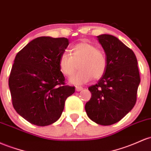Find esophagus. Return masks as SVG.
Here are the masks:
<instances>
[{
  "mask_svg": "<svg viewBox=\"0 0 151 151\" xmlns=\"http://www.w3.org/2000/svg\"><path fill=\"white\" fill-rule=\"evenodd\" d=\"M82 89H83V87H76V91H77V92H80V91H82Z\"/></svg>",
  "mask_w": 151,
  "mask_h": 151,
  "instance_id": "esophagus-1",
  "label": "esophagus"
}]
</instances>
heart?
<instances>
[{
  "instance_id": "b5f03b06",
  "label": "heart",
  "mask_w": 151,
  "mask_h": 151,
  "mask_svg": "<svg viewBox=\"0 0 151 151\" xmlns=\"http://www.w3.org/2000/svg\"><path fill=\"white\" fill-rule=\"evenodd\" d=\"M71 54L64 52L59 59V67L65 76H71L79 64L80 70L71 77V84L80 85L89 82L92 78L100 79L105 74L107 62L105 54L89 41H84L71 48Z\"/></svg>"
}]
</instances>
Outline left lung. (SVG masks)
I'll list each match as a JSON object with an SVG mask.
<instances>
[{
  "label": "left lung",
  "mask_w": 151,
  "mask_h": 151,
  "mask_svg": "<svg viewBox=\"0 0 151 151\" xmlns=\"http://www.w3.org/2000/svg\"><path fill=\"white\" fill-rule=\"evenodd\" d=\"M97 37L105 51L107 66L98 82L88 88L92 96L85 110L92 121L110 125L133 108L140 78L136 57L130 48L114 36Z\"/></svg>",
  "instance_id": "1"
}]
</instances>
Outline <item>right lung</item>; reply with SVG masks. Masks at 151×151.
Instances as JSON below:
<instances>
[{
	"mask_svg": "<svg viewBox=\"0 0 151 151\" xmlns=\"http://www.w3.org/2000/svg\"><path fill=\"white\" fill-rule=\"evenodd\" d=\"M69 42L67 38L41 36L16 54L8 79L12 103L30 123L46 126L62 115L75 87L64 84L59 59Z\"/></svg>",
	"mask_w": 151,
	"mask_h": 151,
	"instance_id": "right-lung-1",
	"label": "right lung"
}]
</instances>
